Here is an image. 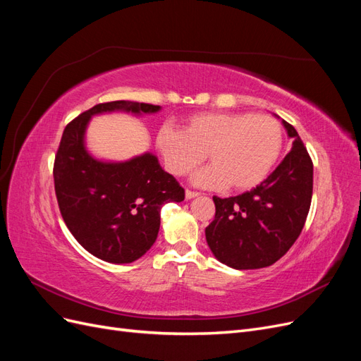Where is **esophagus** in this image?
Instances as JSON below:
<instances>
[{"instance_id": "1", "label": "esophagus", "mask_w": 361, "mask_h": 361, "mask_svg": "<svg viewBox=\"0 0 361 361\" xmlns=\"http://www.w3.org/2000/svg\"><path fill=\"white\" fill-rule=\"evenodd\" d=\"M197 195H199V192H195V191H190V190L185 191V199H188V200L197 197Z\"/></svg>"}]
</instances>
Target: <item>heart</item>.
Instances as JSON below:
<instances>
[{
	"label": "heart",
	"mask_w": 361,
	"mask_h": 361,
	"mask_svg": "<svg viewBox=\"0 0 361 361\" xmlns=\"http://www.w3.org/2000/svg\"><path fill=\"white\" fill-rule=\"evenodd\" d=\"M155 143L174 176H187L207 155L211 167L195 174L194 185L248 191L264 182L277 162L283 130L264 114L200 113L185 120L183 130L164 125Z\"/></svg>",
	"instance_id": "b5f03b06"
}]
</instances>
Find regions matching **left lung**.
I'll return each instance as SVG.
<instances>
[{"label": "left lung", "mask_w": 361, "mask_h": 361, "mask_svg": "<svg viewBox=\"0 0 361 361\" xmlns=\"http://www.w3.org/2000/svg\"><path fill=\"white\" fill-rule=\"evenodd\" d=\"M281 123L293 141L279 167L251 191L214 197L215 218L204 231L206 241L212 255L233 269L276 264L297 241L310 209L312 159L295 128L283 118Z\"/></svg>", "instance_id": "left-lung-1"}]
</instances>
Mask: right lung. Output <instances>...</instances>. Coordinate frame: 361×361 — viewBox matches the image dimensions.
<instances>
[{
    "instance_id": "obj_1",
    "label": "right lung",
    "mask_w": 361,
    "mask_h": 361,
    "mask_svg": "<svg viewBox=\"0 0 361 361\" xmlns=\"http://www.w3.org/2000/svg\"><path fill=\"white\" fill-rule=\"evenodd\" d=\"M159 110V105L133 101L106 102L64 128L54 162L61 216L76 241L110 264H130L149 251L159 232L161 207L182 202L185 191L150 152L128 161L94 158L87 150L85 130L97 114L143 116Z\"/></svg>"
}]
</instances>
